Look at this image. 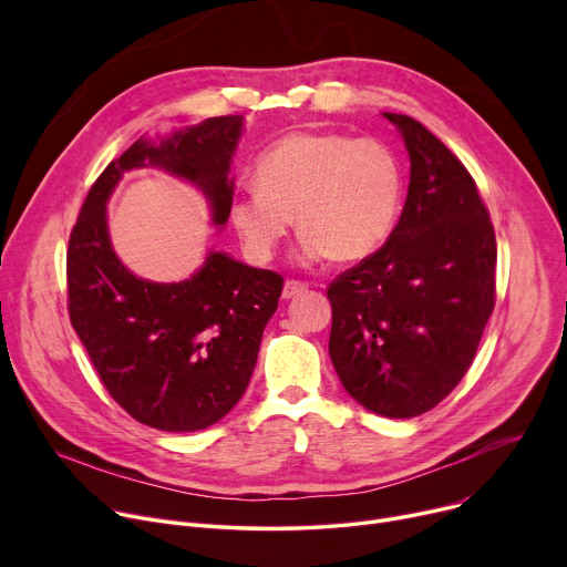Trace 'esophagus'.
Returning <instances> with one entry per match:
<instances>
[{"label":"esophagus","mask_w":567,"mask_h":567,"mask_svg":"<svg viewBox=\"0 0 567 567\" xmlns=\"http://www.w3.org/2000/svg\"><path fill=\"white\" fill-rule=\"evenodd\" d=\"M309 285L307 282H302V280H287L285 282V287H282V298H293V296H298V293H302L305 289H307Z\"/></svg>","instance_id":"obj_1"}]
</instances>
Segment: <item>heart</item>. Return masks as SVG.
<instances>
[{
  "label": "heart",
  "instance_id": "b5f03b06",
  "mask_svg": "<svg viewBox=\"0 0 567 567\" xmlns=\"http://www.w3.org/2000/svg\"><path fill=\"white\" fill-rule=\"evenodd\" d=\"M254 179L256 188L233 197L230 221L256 262L276 256L293 217L305 262L368 258L390 235L403 188L385 143L341 132L282 136L258 156Z\"/></svg>",
  "mask_w": 567,
  "mask_h": 567
}]
</instances>
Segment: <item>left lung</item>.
<instances>
[{"instance_id": "1", "label": "left lung", "mask_w": 567, "mask_h": 567, "mask_svg": "<svg viewBox=\"0 0 567 567\" xmlns=\"http://www.w3.org/2000/svg\"><path fill=\"white\" fill-rule=\"evenodd\" d=\"M411 184L385 245L328 287L330 357L368 411L417 417L466 374L496 307V233L462 161L420 121L385 114Z\"/></svg>"}]
</instances>
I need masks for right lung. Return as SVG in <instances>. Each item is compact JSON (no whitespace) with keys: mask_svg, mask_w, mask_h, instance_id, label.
Here are the masks:
<instances>
[{"mask_svg":"<svg viewBox=\"0 0 567 567\" xmlns=\"http://www.w3.org/2000/svg\"><path fill=\"white\" fill-rule=\"evenodd\" d=\"M241 116L206 118L152 147L114 158L90 188L66 249V309L105 390L136 422L190 433L219 422L254 374L282 276L210 254L190 280L156 285L132 276L112 251L105 202L130 168L161 166L195 182L215 224L230 215L228 166Z\"/></svg>","mask_w":567,"mask_h":567,"instance_id":"add662e5","label":"right lung"}]
</instances>
